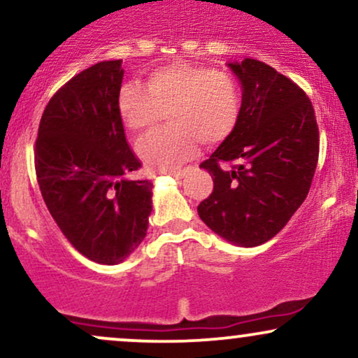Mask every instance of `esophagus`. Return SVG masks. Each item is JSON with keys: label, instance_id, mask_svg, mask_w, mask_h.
Instances as JSON below:
<instances>
[{"label": "esophagus", "instance_id": "34e87169", "mask_svg": "<svg viewBox=\"0 0 358 358\" xmlns=\"http://www.w3.org/2000/svg\"><path fill=\"white\" fill-rule=\"evenodd\" d=\"M170 175L173 176V178H183V176L187 175V170H173L170 171Z\"/></svg>", "mask_w": 358, "mask_h": 358}]
</instances>
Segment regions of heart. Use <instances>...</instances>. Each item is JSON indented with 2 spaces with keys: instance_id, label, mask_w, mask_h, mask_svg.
I'll return each mask as SVG.
<instances>
[{
  "instance_id": "b5f03b06",
  "label": "heart",
  "mask_w": 358,
  "mask_h": 358,
  "mask_svg": "<svg viewBox=\"0 0 358 358\" xmlns=\"http://www.w3.org/2000/svg\"><path fill=\"white\" fill-rule=\"evenodd\" d=\"M116 103L124 124L138 133L155 130L168 113L171 128L138 146L141 160L153 170H171L192 160L201 141H225L242 115V94L230 73L183 62L152 71L146 88L124 83Z\"/></svg>"
}]
</instances>
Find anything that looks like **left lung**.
Listing matches in <instances>:
<instances>
[{
	"instance_id": "left-lung-1",
	"label": "left lung",
	"mask_w": 358,
	"mask_h": 358,
	"mask_svg": "<svg viewBox=\"0 0 358 358\" xmlns=\"http://www.w3.org/2000/svg\"><path fill=\"white\" fill-rule=\"evenodd\" d=\"M228 66L242 83L236 130L201 168L213 192L198 215L227 242L257 247L287 225L308 195L318 162V127L307 93L270 64ZM223 162L231 166L222 169Z\"/></svg>"
}]
</instances>
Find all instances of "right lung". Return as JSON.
<instances>
[{
    "label": "right lung",
    "instance_id": "obj_1",
    "mask_svg": "<svg viewBox=\"0 0 358 358\" xmlns=\"http://www.w3.org/2000/svg\"><path fill=\"white\" fill-rule=\"evenodd\" d=\"M122 81V59L73 76L46 105L34 143L51 217L81 255L103 265L120 264L143 242L152 213V182L128 178L141 162L116 103Z\"/></svg>",
    "mask_w": 358,
    "mask_h": 358
}]
</instances>
